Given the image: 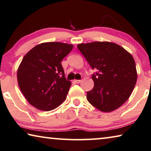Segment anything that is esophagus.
I'll use <instances>...</instances> for the list:
<instances>
[{
    "label": "esophagus",
    "mask_w": 151,
    "mask_h": 151,
    "mask_svg": "<svg viewBox=\"0 0 151 151\" xmlns=\"http://www.w3.org/2000/svg\"><path fill=\"white\" fill-rule=\"evenodd\" d=\"M74 81H75V82H76V83H80L81 82V80H75Z\"/></svg>",
    "instance_id": "1"
}]
</instances>
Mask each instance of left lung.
<instances>
[{"instance_id": "left-lung-1", "label": "left lung", "mask_w": 151, "mask_h": 151, "mask_svg": "<svg viewBox=\"0 0 151 151\" xmlns=\"http://www.w3.org/2000/svg\"><path fill=\"white\" fill-rule=\"evenodd\" d=\"M78 48L93 70L94 86L87 92V100L104 112L117 109L128 98L137 80L134 58L114 43L95 41L81 43Z\"/></svg>"}]
</instances>
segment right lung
I'll return each mask as SVG.
<instances>
[{
	"instance_id": "right-lung-1",
	"label": "right lung",
	"mask_w": 151,
	"mask_h": 151,
	"mask_svg": "<svg viewBox=\"0 0 151 151\" xmlns=\"http://www.w3.org/2000/svg\"><path fill=\"white\" fill-rule=\"evenodd\" d=\"M73 45L60 42L41 43L27 53L17 71L18 84L30 104L39 110H53L66 99L71 85L61 61Z\"/></svg>"
}]
</instances>
